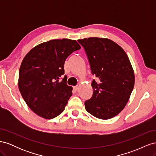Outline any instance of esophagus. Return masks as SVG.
Returning <instances> with one entry per match:
<instances>
[{"instance_id":"esophagus-1","label":"esophagus","mask_w":156,"mask_h":156,"mask_svg":"<svg viewBox=\"0 0 156 156\" xmlns=\"http://www.w3.org/2000/svg\"><path fill=\"white\" fill-rule=\"evenodd\" d=\"M73 89L75 90H77L79 89V87H78V86H75V87H73Z\"/></svg>"}]
</instances>
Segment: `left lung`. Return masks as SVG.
<instances>
[{"label": "left lung", "instance_id": "left-lung-1", "mask_svg": "<svg viewBox=\"0 0 156 156\" xmlns=\"http://www.w3.org/2000/svg\"><path fill=\"white\" fill-rule=\"evenodd\" d=\"M85 51L92 75V96L84 102L90 114L107 120L123 110L135 84V75L129 59L120 46L100 37L77 40Z\"/></svg>", "mask_w": 156, "mask_h": 156}]
</instances>
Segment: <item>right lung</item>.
Here are the masks:
<instances>
[{"label":"right lung","instance_id":"1","mask_svg":"<svg viewBox=\"0 0 156 156\" xmlns=\"http://www.w3.org/2000/svg\"><path fill=\"white\" fill-rule=\"evenodd\" d=\"M81 49L75 40H53L32 49L23 58L19 72L18 86L30 109L45 119L62 113L73 88L66 84L64 65L68 56Z\"/></svg>","mask_w":156,"mask_h":156}]
</instances>
